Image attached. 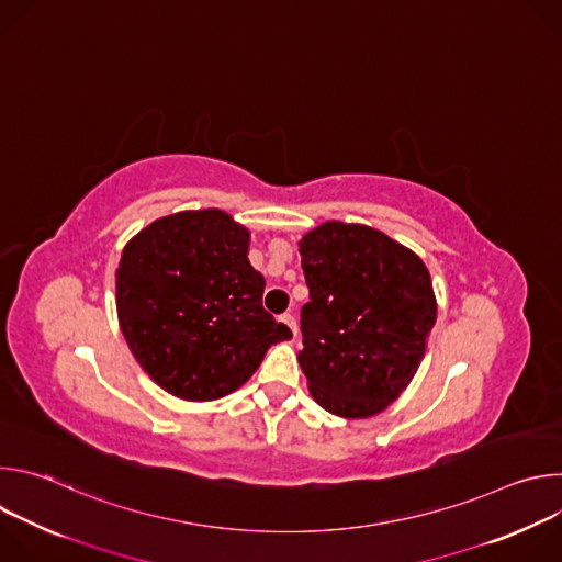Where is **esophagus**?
I'll return each instance as SVG.
<instances>
[{
  "instance_id": "esophagus-1",
  "label": "esophagus",
  "mask_w": 562,
  "mask_h": 562,
  "mask_svg": "<svg viewBox=\"0 0 562 562\" xmlns=\"http://www.w3.org/2000/svg\"><path fill=\"white\" fill-rule=\"evenodd\" d=\"M280 319H282V323L291 329V334H293V336H297V323H295V317H293L291 313H282V315H280Z\"/></svg>"
}]
</instances>
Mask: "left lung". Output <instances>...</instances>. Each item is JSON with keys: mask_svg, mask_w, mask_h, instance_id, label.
Here are the masks:
<instances>
[{"mask_svg": "<svg viewBox=\"0 0 562 562\" xmlns=\"http://www.w3.org/2000/svg\"><path fill=\"white\" fill-rule=\"evenodd\" d=\"M308 302L297 362L315 403L340 418L384 412L416 375L436 325L425 262L382 231L325 222L300 239Z\"/></svg>", "mask_w": 562, "mask_h": 562, "instance_id": "8db88e82", "label": "left lung"}]
</instances>
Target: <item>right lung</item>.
<instances>
[{"label": "right lung", "instance_id": "1", "mask_svg": "<svg viewBox=\"0 0 562 562\" xmlns=\"http://www.w3.org/2000/svg\"><path fill=\"white\" fill-rule=\"evenodd\" d=\"M251 233L220 209L182 211L142 228L115 273L117 317L139 367L193 403L228 395L291 329L262 306Z\"/></svg>", "mask_w": 562, "mask_h": 562}]
</instances>
